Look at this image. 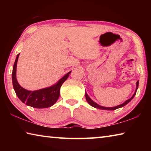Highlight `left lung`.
<instances>
[{
  "mask_svg": "<svg viewBox=\"0 0 151 151\" xmlns=\"http://www.w3.org/2000/svg\"><path fill=\"white\" fill-rule=\"evenodd\" d=\"M138 86H139V81H138L137 82V88H136V91H135V93H134L133 95L132 96L131 98L129 99H128V100L125 101L124 103H122V104H120V105H118V106H114V107H104V106H102L99 105L98 104H96V103H94V101H92L91 99H90V97H89V96H88V94H86V93H85V96H86V101H87L88 103V104H90V105H91L92 106L95 107V108H96V109H102V110H108V111H113V110H116V109H119V108H121V107L124 106L126 105L127 104L129 103V102L131 101L132 99H133V97L134 96L135 94H136L137 88H138Z\"/></svg>",
  "mask_w": 151,
  "mask_h": 151,
  "instance_id": "1",
  "label": "left lung"
}]
</instances>
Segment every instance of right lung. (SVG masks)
Wrapping results in <instances>:
<instances>
[{"label": "right lung", "mask_w": 151, "mask_h": 151, "mask_svg": "<svg viewBox=\"0 0 151 151\" xmlns=\"http://www.w3.org/2000/svg\"><path fill=\"white\" fill-rule=\"evenodd\" d=\"M19 55L20 53L17 56L12 73V85L17 96L22 103L34 108L45 109L52 106L57 101L60 96V86L67 79L71 71L60 79L56 85L52 86L38 91H27L19 85L16 78L17 65Z\"/></svg>", "instance_id": "add662e5"}]
</instances>
